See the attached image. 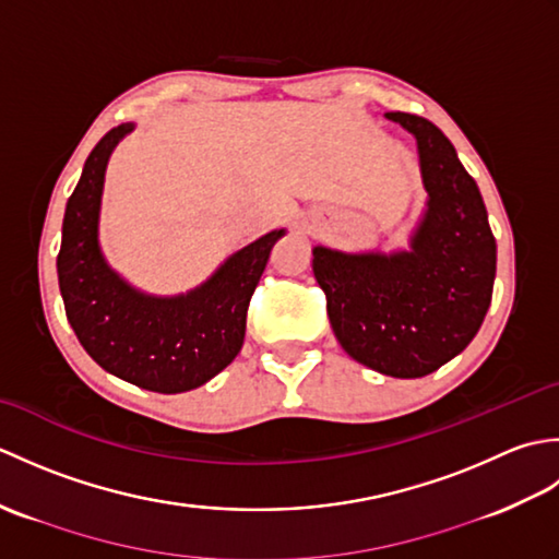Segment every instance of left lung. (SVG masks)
Wrapping results in <instances>:
<instances>
[{"label": "left lung", "instance_id": "8db88e82", "mask_svg": "<svg viewBox=\"0 0 559 559\" xmlns=\"http://www.w3.org/2000/svg\"><path fill=\"white\" fill-rule=\"evenodd\" d=\"M418 139L427 213L411 252L312 249L331 329L353 360L415 379L439 370L478 334L492 300L497 245L478 185L425 117L386 112Z\"/></svg>", "mask_w": 559, "mask_h": 559}]
</instances>
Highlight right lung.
Returning a JSON list of instances; mask_svg holds the SVG:
<instances>
[{"label": "right lung", "instance_id": "1", "mask_svg": "<svg viewBox=\"0 0 559 559\" xmlns=\"http://www.w3.org/2000/svg\"><path fill=\"white\" fill-rule=\"evenodd\" d=\"M132 124L105 134L67 201L57 276L67 319L103 370L160 394L197 389L240 353L249 300L283 230L233 254L204 286L180 298H146L108 269L98 249L105 165Z\"/></svg>", "mask_w": 559, "mask_h": 559}]
</instances>
